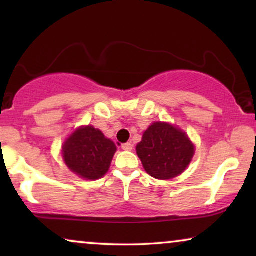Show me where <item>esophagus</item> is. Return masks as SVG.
<instances>
[{
  "label": "esophagus",
  "instance_id": "1",
  "mask_svg": "<svg viewBox=\"0 0 256 256\" xmlns=\"http://www.w3.org/2000/svg\"><path fill=\"white\" fill-rule=\"evenodd\" d=\"M132 142H128V143H124V144H122V149L124 150H127V152H130L132 150Z\"/></svg>",
  "mask_w": 256,
  "mask_h": 256
}]
</instances>
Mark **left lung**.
<instances>
[{
    "instance_id": "left-lung-1",
    "label": "left lung",
    "mask_w": 256,
    "mask_h": 256,
    "mask_svg": "<svg viewBox=\"0 0 256 256\" xmlns=\"http://www.w3.org/2000/svg\"><path fill=\"white\" fill-rule=\"evenodd\" d=\"M143 168L156 180L180 176L191 163L194 146L186 132L166 122H154L136 146Z\"/></svg>"
}]
</instances>
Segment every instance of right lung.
<instances>
[{"instance_id": "add662e5", "label": "right lung", "mask_w": 256, "mask_h": 256, "mask_svg": "<svg viewBox=\"0 0 256 256\" xmlns=\"http://www.w3.org/2000/svg\"><path fill=\"white\" fill-rule=\"evenodd\" d=\"M62 158L70 170L87 180L104 177L110 170L116 146L93 126L80 127L62 144Z\"/></svg>"}]
</instances>
